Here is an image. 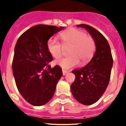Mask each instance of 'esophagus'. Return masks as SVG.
Returning a JSON list of instances; mask_svg holds the SVG:
<instances>
[{"instance_id":"34e87169","label":"esophagus","mask_w":126,"mask_h":126,"mask_svg":"<svg viewBox=\"0 0 126 126\" xmlns=\"http://www.w3.org/2000/svg\"><path fill=\"white\" fill-rule=\"evenodd\" d=\"M69 71H65V70H62V74H63V75H65V74H67V73H68Z\"/></svg>"}]
</instances>
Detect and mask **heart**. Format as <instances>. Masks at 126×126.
Wrapping results in <instances>:
<instances>
[{"mask_svg": "<svg viewBox=\"0 0 126 126\" xmlns=\"http://www.w3.org/2000/svg\"><path fill=\"white\" fill-rule=\"evenodd\" d=\"M59 36L64 45H71L69 51V55L71 56L55 61V64L63 69L77 66L80 62L81 64H86L94 55L96 48L94 39L86 35L83 30L71 28L62 32ZM47 48L53 57L59 59L62 56V47L55 39H48Z\"/></svg>", "mask_w": 126, "mask_h": 126, "instance_id": "1", "label": "heart"}]
</instances>
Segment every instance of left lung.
Instances as JSON below:
<instances>
[{"label": "left lung", "mask_w": 126, "mask_h": 126, "mask_svg": "<svg viewBox=\"0 0 126 126\" xmlns=\"http://www.w3.org/2000/svg\"><path fill=\"white\" fill-rule=\"evenodd\" d=\"M77 26L88 30L96 47L94 55L87 65L72 71L76 76L71 86L72 94L79 103L89 105L97 102L105 92L110 78L113 58L110 45L102 33L87 24Z\"/></svg>", "instance_id": "left-lung-1"}]
</instances>
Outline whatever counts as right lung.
<instances>
[{"label":"right lung","mask_w":126,"mask_h":126,"mask_svg":"<svg viewBox=\"0 0 126 126\" xmlns=\"http://www.w3.org/2000/svg\"><path fill=\"white\" fill-rule=\"evenodd\" d=\"M64 27L38 24L19 36L13 61V73L19 92L26 102L42 106L50 100L57 83L62 76L59 65L48 64L53 60L47 48L48 40Z\"/></svg>","instance_id":"obj_1"}]
</instances>
